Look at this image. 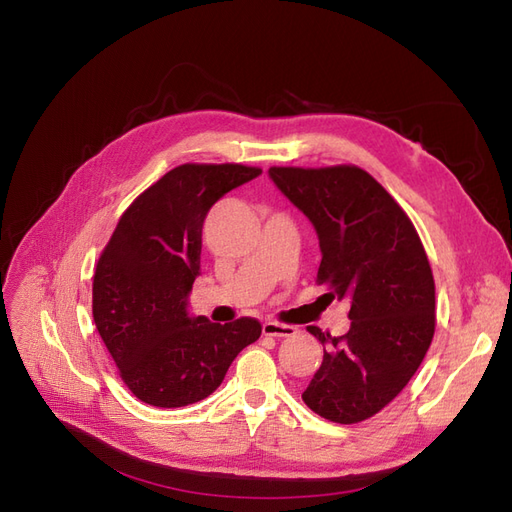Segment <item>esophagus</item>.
<instances>
[{
	"label": "esophagus",
	"mask_w": 512,
	"mask_h": 512,
	"mask_svg": "<svg viewBox=\"0 0 512 512\" xmlns=\"http://www.w3.org/2000/svg\"><path fill=\"white\" fill-rule=\"evenodd\" d=\"M262 333H265L267 337H292V335H297V327L277 322V320H267L265 324H262Z\"/></svg>",
	"instance_id": "obj_1"
}]
</instances>
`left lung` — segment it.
I'll use <instances>...</instances> for the list:
<instances>
[{
  "instance_id": "obj_1",
  "label": "left lung",
  "mask_w": 512,
  "mask_h": 512,
  "mask_svg": "<svg viewBox=\"0 0 512 512\" xmlns=\"http://www.w3.org/2000/svg\"><path fill=\"white\" fill-rule=\"evenodd\" d=\"M269 175L318 232L324 297L350 299L346 335L307 327L327 350L303 401L327 421L361 423L404 391L431 346L436 284L425 247L408 213L359 166H271Z\"/></svg>"
}]
</instances>
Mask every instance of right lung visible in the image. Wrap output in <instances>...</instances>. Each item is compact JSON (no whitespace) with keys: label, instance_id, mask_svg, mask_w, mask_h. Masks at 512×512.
<instances>
[{"label":"right lung","instance_id":"add662e5","mask_svg":"<svg viewBox=\"0 0 512 512\" xmlns=\"http://www.w3.org/2000/svg\"><path fill=\"white\" fill-rule=\"evenodd\" d=\"M262 173L243 164H181L134 198L102 250L91 312L123 384L156 408L209 397L230 363L262 333L256 318L228 324L188 316L207 211Z\"/></svg>","mask_w":512,"mask_h":512}]
</instances>
